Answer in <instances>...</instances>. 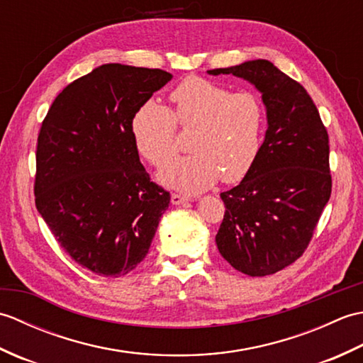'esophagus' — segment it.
<instances>
[{"label":"esophagus","instance_id":"obj_1","mask_svg":"<svg viewBox=\"0 0 363 363\" xmlns=\"http://www.w3.org/2000/svg\"><path fill=\"white\" fill-rule=\"evenodd\" d=\"M187 201H190V198H189V196H186V195H181V194H172V203H173V204L179 206V204L187 203Z\"/></svg>","mask_w":363,"mask_h":363}]
</instances>
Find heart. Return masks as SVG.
<instances>
[{
	"label": "heart",
	"instance_id": "heart-1",
	"mask_svg": "<svg viewBox=\"0 0 363 363\" xmlns=\"http://www.w3.org/2000/svg\"><path fill=\"white\" fill-rule=\"evenodd\" d=\"M172 111L146 101L135 111L130 133L140 156L162 167L177 150V125L194 128L189 157L159 173L167 187L187 194L211 189L221 176L235 184L251 172L264 142L267 112L259 95L233 91L218 82L187 76L169 94Z\"/></svg>",
	"mask_w": 363,
	"mask_h": 363
}]
</instances>
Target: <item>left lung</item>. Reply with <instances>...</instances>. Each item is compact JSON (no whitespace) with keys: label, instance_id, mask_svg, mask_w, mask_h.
Instances as JSON below:
<instances>
[{"label":"left lung","instance_id":"left-lung-1","mask_svg":"<svg viewBox=\"0 0 363 363\" xmlns=\"http://www.w3.org/2000/svg\"><path fill=\"white\" fill-rule=\"evenodd\" d=\"M207 73L252 82L267 106L268 129L256 164L220 195L226 211L215 242L238 272L273 274L303 256L330 198L328 130L306 89L269 60Z\"/></svg>","mask_w":363,"mask_h":363}]
</instances>
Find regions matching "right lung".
Returning <instances> with one entry per match:
<instances>
[{"mask_svg":"<svg viewBox=\"0 0 363 363\" xmlns=\"http://www.w3.org/2000/svg\"><path fill=\"white\" fill-rule=\"evenodd\" d=\"M172 79L159 68L106 64L73 81L42 121L35 207L60 248L98 276L146 257L169 194L142 165L130 121Z\"/></svg>","mask_w":363,"mask_h":363,"instance_id":"obj_1","label":"right lung"}]
</instances>
